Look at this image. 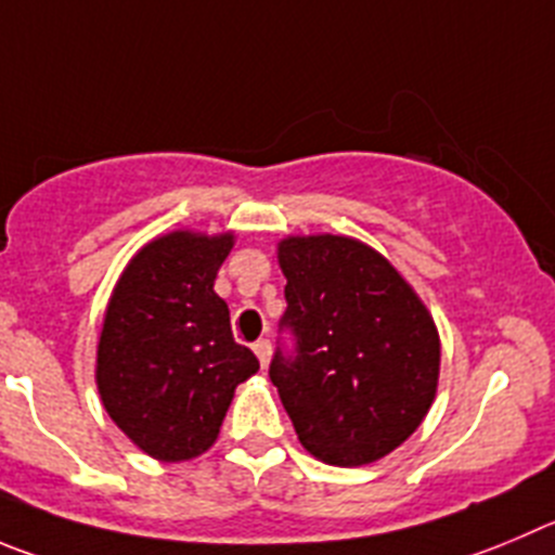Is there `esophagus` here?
Here are the masks:
<instances>
[{
    "label": "esophagus",
    "mask_w": 555,
    "mask_h": 555,
    "mask_svg": "<svg viewBox=\"0 0 555 555\" xmlns=\"http://www.w3.org/2000/svg\"><path fill=\"white\" fill-rule=\"evenodd\" d=\"M254 353H257V359H260L262 366H268V361H271V341L268 339L254 341Z\"/></svg>",
    "instance_id": "obj_1"
}]
</instances>
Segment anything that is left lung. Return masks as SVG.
<instances>
[{
  "mask_svg": "<svg viewBox=\"0 0 555 555\" xmlns=\"http://www.w3.org/2000/svg\"><path fill=\"white\" fill-rule=\"evenodd\" d=\"M284 309L273 386L298 441L328 465L375 463L422 424L441 341L411 284L375 248L341 235L279 243Z\"/></svg>",
  "mask_w": 555,
  "mask_h": 555,
  "instance_id": "left-lung-1",
  "label": "left lung"
}]
</instances>
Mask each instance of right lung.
I'll use <instances>...</instances> for the list:
<instances>
[{
    "instance_id": "right-lung-1",
    "label": "right lung",
    "mask_w": 555,
    "mask_h": 555,
    "mask_svg": "<svg viewBox=\"0 0 555 555\" xmlns=\"http://www.w3.org/2000/svg\"><path fill=\"white\" fill-rule=\"evenodd\" d=\"M230 248V232H169L128 262L108 298L95 370L103 408L164 463L214 447L235 386L260 370L214 289Z\"/></svg>"
}]
</instances>
